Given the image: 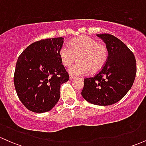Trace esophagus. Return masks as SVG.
Returning a JSON list of instances; mask_svg holds the SVG:
<instances>
[{
  "instance_id": "34e87169",
  "label": "esophagus",
  "mask_w": 146,
  "mask_h": 146,
  "mask_svg": "<svg viewBox=\"0 0 146 146\" xmlns=\"http://www.w3.org/2000/svg\"><path fill=\"white\" fill-rule=\"evenodd\" d=\"M69 78H70V80H73V79L76 78V77H75V76H70Z\"/></svg>"
}]
</instances>
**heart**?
I'll list each match as a JSON object with an SVG mask.
<instances>
[{
	"mask_svg": "<svg viewBox=\"0 0 146 146\" xmlns=\"http://www.w3.org/2000/svg\"><path fill=\"white\" fill-rule=\"evenodd\" d=\"M69 46L60 48L58 54L61 63L70 66L78 58L79 62L68 69L73 76H82L89 73H97L102 70L107 61L108 48L104 44H100L96 39L88 36H80L73 39Z\"/></svg>",
	"mask_w": 146,
	"mask_h": 146,
	"instance_id": "obj_1",
	"label": "heart"
}]
</instances>
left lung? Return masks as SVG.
<instances>
[{"label":"left lung","instance_id":"8db88e82","mask_svg":"<svg viewBox=\"0 0 146 146\" xmlns=\"http://www.w3.org/2000/svg\"><path fill=\"white\" fill-rule=\"evenodd\" d=\"M97 36L105 43L109 55L104 67L84 80L82 98L91 104L107 106L122 99L131 88L136 74L135 56L120 39L109 34Z\"/></svg>","mask_w":146,"mask_h":146}]
</instances>
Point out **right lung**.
I'll list each match as a JSON object with an SVG mask.
<instances>
[{
	"mask_svg": "<svg viewBox=\"0 0 146 146\" xmlns=\"http://www.w3.org/2000/svg\"><path fill=\"white\" fill-rule=\"evenodd\" d=\"M63 43V37L38 41L18 57L15 88L20 100L33 112L50 111L59 100L61 85L69 80L58 54Z\"/></svg>",
	"mask_w": 146,
	"mask_h": 146,
	"instance_id": "add662e5",
	"label": "right lung"
}]
</instances>
